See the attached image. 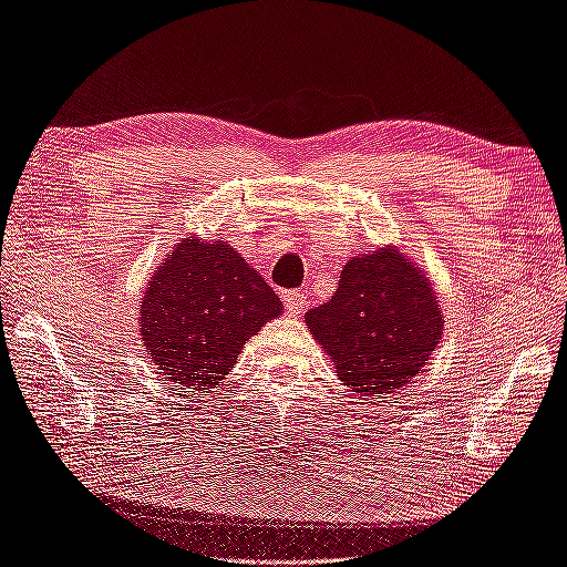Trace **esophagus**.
<instances>
[{
	"label": "esophagus",
	"instance_id": "obj_1",
	"mask_svg": "<svg viewBox=\"0 0 567 567\" xmlns=\"http://www.w3.org/2000/svg\"><path fill=\"white\" fill-rule=\"evenodd\" d=\"M282 301H285V309L289 316H297L307 309L309 305V297L305 289H289V292L282 295Z\"/></svg>",
	"mask_w": 567,
	"mask_h": 567
}]
</instances>
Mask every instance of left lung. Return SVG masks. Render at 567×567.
<instances>
[{
    "label": "left lung",
    "instance_id": "obj_1",
    "mask_svg": "<svg viewBox=\"0 0 567 567\" xmlns=\"http://www.w3.org/2000/svg\"><path fill=\"white\" fill-rule=\"evenodd\" d=\"M316 343L340 381L362 393L408 384L442 338V311L425 275L396 248L352 258L336 295L307 311Z\"/></svg>",
    "mask_w": 567,
    "mask_h": 567
}]
</instances>
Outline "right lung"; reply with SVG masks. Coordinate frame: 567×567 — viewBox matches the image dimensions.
<instances>
[{"mask_svg":"<svg viewBox=\"0 0 567 567\" xmlns=\"http://www.w3.org/2000/svg\"><path fill=\"white\" fill-rule=\"evenodd\" d=\"M280 311V297L234 248L188 236L152 275L140 305L142 340L166 381L209 393Z\"/></svg>","mask_w":567,"mask_h":567,"instance_id":"right-lung-1","label":"right lung"}]
</instances>
